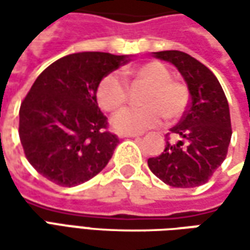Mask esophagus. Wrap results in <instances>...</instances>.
Returning a JSON list of instances; mask_svg holds the SVG:
<instances>
[{
	"mask_svg": "<svg viewBox=\"0 0 250 250\" xmlns=\"http://www.w3.org/2000/svg\"><path fill=\"white\" fill-rule=\"evenodd\" d=\"M139 133H120V138H139Z\"/></svg>",
	"mask_w": 250,
	"mask_h": 250,
	"instance_id": "esophagus-1",
	"label": "esophagus"
}]
</instances>
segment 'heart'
Listing matches in <instances>:
<instances>
[{
    "instance_id": "1",
    "label": "heart",
    "mask_w": 250,
    "mask_h": 250,
    "mask_svg": "<svg viewBox=\"0 0 250 250\" xmlns=\"http://www.w3.org/2000/svg\"><path fill=\"white\" fill-rule=\"evenodd\" d=\"M130 75L146 86L143 108H125L111 121L114 129L125 133H139L160 125L163 117L168 121L179 120L189 105L190 91L185 82L172 79V73L164 63L150 61L133 68ZM96 99L103 111L115 112L128 100V89L117 73L105 75L97 86Z\"/></svg>"
}]
</instances>
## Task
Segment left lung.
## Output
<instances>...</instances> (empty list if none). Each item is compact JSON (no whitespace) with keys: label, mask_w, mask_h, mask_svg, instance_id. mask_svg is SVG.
<instances>
[{"label":"left lung","mask_w":250,"mask_h":250,"mask_svg":"<svg viewBox=\"0 0 250 250\" xmlns=\"http://www.w3.org/2000/svg\"><path fill=\"white\" fill-rule=\"evenodd\" d=\"M154 54L177 66L189 87L190 103L171 128L177 142H169L167 133L164 151L147 160V164L169 187H200L227 157L232 135L228 101L214 73L196 58L177 50Z\"/></svg>","instance_id":"8db88e82"}]
</instances>
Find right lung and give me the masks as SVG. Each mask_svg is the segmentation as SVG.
I'll use <instances>...</instances> for the list:
<instances>
[{"instance_id": "right-lung-1", "label": "right lung", "mask_w": 250, "mask_h": 250, "mask_svg": "<svg viewBox=\"0 0 250 250\" xmlns=\"http://www.w3.org/2000/svg\"><path fill=\"white\" fill-rule=\"evenodd\" d=\"M128 61V55L76 53L39 75L19 110L21 143L39 174L71 188L108 164L120 139L107 129L96 91L105 75Z\"/></svg>"}]
</instances>
